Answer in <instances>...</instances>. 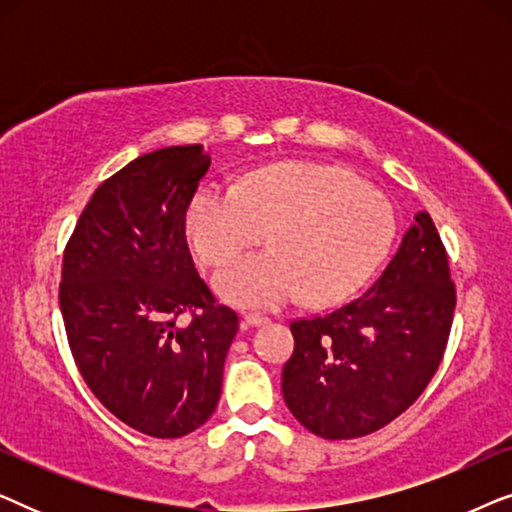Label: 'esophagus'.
<instances>
[{
    "instance_id": "34e87169",
    "label": "esophagus",
    "mask_w": 512,
    "mask_h": 512,
    "mask_svg": "<svg viewBox=\"0 0 512 512\" xmlns=\"http://www.w3.org/2000/svg\"><path fill=\"white\" fill-rule=\"evenodd\" d=\"M265 321H268V317H263V314H256V312L244 314V324L247 326H261Z\"/></svg>"
}]
</instances>
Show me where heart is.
<instances>
[{
	"mask_svg": "<svg viewBox=\"0 0 512 512\" xmlns=\"http://www.w3.org/2000/svg\"><path fill=\"white\" fill-rule=\"evenodd\" d=\"M184 226L207 265L228 261L268 230L270 251L237 256L216 272L214 286L228 303L277 307L303 293L310 305H333L380 268L396 216L356 174L289 160L247 174L240 188H200Z\"/></svg>",
	"mask_w": 512,
	"mask_h": 512,
	"instance_id": "1",
	"label": "heart"
}]
</instances>
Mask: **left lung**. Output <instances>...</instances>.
<instances>
[{
	"label": "left lung",
	"mask_w": 512,
	"mask_h": 512,
	"mask_svg": "<svg viewBox=\"0 0 512 512\" xmlns=\"http://www.w3.org/2000/svg\"><path fill=\"white\" fill-rule=\"evenodd\" d=\"M454 305L443 242L422 209L361 298L291 324L296 347L282 370L291 415L326 440L387 426L436 375Z\"/></svg>",
	"instance_id": "obj_1"
}]
</instances>
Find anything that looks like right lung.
<instances>
[{
	"label": "right lung",
	"instance_id": "1",
	"mask_svg": "<svg viewBox=\"0 0 512 512\" xmlns=\"http://www.w3.org/2000/svg\"><path fill=\"white\" fill-rule=\"evenodd\" d=\"M207 170L202 144L135 158L93 193L62 261L60 310L83 380L153 438L186 436L212 417L240 328L188 254L186 209ZM184 311L191 325L176 321Z\"/></svg>",
	"mask_w": 512,
	"mask_h": 512
}]
</instances>
